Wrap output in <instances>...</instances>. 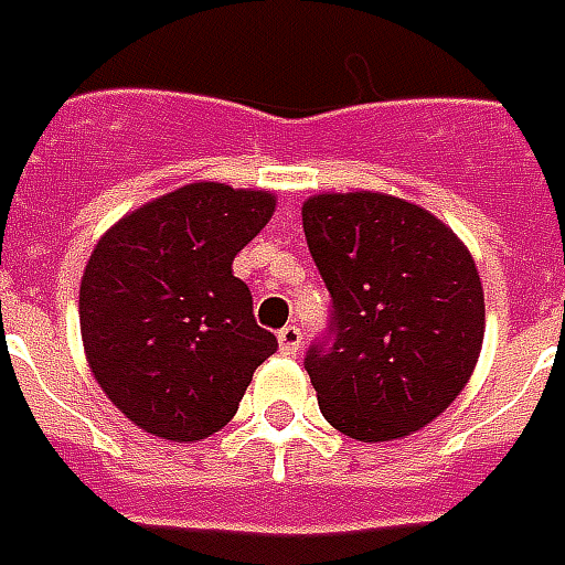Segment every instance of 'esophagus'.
Here are the masks:
<instances>
[{"mask_svg":"<svg viewBox=\"0 0 565 565\" xmlns=\"http://www.w3.org/2000/svg\"><path fill=\"white\" fill-rule=\"evenodd\" d=\"M301 340H303V331L298 326H286L279 328V350L286 355H295L301 350Z\"/></svg>","mask_w":565,"mask_h":565,"instance_id":"34e87169","label":"esophagus"}]
</instances>
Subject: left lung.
Returning a JSON list of instances; mask_svg holds the SVG:
<instances>
[{
    "instance_id": "8db88e82",
    "label": "left lung",
    "mask_w": 565,
    "mask_h": 565,
    "mask_svg": "<svg viewBox=\"0 0 565 565\" xmlns=\"http://www.w3.org/2000/svg\"><path fill=\"white\" fill-rule=\"evenodd\" d=\"M303 234L331 295L307 350L322 417L355 441H392L444 414L483 343V289L468 249L431 212L390 194H319Z\"/></svg>"
}]
</instances>
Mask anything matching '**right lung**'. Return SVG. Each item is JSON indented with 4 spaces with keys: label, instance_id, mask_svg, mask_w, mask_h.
I'll return each mask as SVG.
<instances>
[{
    "label": "right lung",
    "instance_id": "1",
    "mask_svg": "<svg viewBox=\"0 0 565 565\" xmlns=\"http://www.w3.org/2000/svg\"><path fill=\"white\" fill-rule=\"evenodd\" d=\"M274 206L267 191L194 182L124 215L97 243L78 291L84 353L139 429L210 438L276 353L249 286L231 270Z\"/></svg>",
    "mask_w": 565,
    "mask_h": 565
}]
</instances>
